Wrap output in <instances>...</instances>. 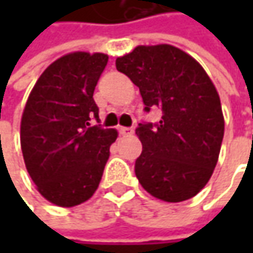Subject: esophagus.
<instances>
[{
	"label": "esophagus",
	"mask_w": 253,
	"mask_h": 253,
	"mask_svg": "<svg viewBox=\"0 0 253 253\" xmlns=\"http://www.w3.org/2000/svg\"><path fill=\"white\" fill-rule=\"evenodd\" d=\"M118 131H120V133L124 135V136H129V135L133 133V128H132V126H121Z\"/></svg>",
	"instance_id": "1"
}]
</instances>
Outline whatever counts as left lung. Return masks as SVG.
I'll list each match as a JSON object with an SVG mask.
<instances>
[{"mask_svg": "<svg viewBox=\"0 0 253 253\" xmlns=\"http://www.w3.org/2000/svg\"><path fill=\"white\" fill-rule=\"evenodd\" d=\"M117 70L139 87L145 112L161 121L141 122L135 174L156 199L179 203L194 197L211 177L224 138L218 92L190 54L170 44L138 46L115 60Z\"/></svg>", "mask_w": 253, "mask_h": 253, "instance_id": "obj_1", "label": "left lung"}]
</instances>
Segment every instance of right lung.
Instances as JSON below:
<instances>
[{"mask_svg":"<svg viewBox=\"0 0 253 253\" xmlns=\"http://www.w3.org/2000/svg\"><path fill=\"white\" fill-rule=\"evenodd\" d=\"M107 63L102 53L66 54L38 79L25 105V166L38 191L56 206L74 207L91 197L118 136L91 124L100 122L92 94Z\"/></svg>","mask_w":253,"mask_h":253,"instance_id":"add662e5","label":"right lung"}]
</instances>
